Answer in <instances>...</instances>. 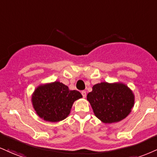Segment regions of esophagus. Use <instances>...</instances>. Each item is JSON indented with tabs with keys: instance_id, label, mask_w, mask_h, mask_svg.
Instances as JSON below:
<instances>
[{
	"instance_id": "esophagus-1",
	"label": "esophagus",
	"mask_w": 157,
	"mask_h": 157,
	"mask_svg": "<svg viewBox=\"0 0 157 157\" xmlns=\"http://www.w3.org/2000/svg\"><path fill=\"white\" fill-rule=\"evenodd\" d=\"M81 94H82V97H83V98L86 97V92L85 91V90H82V91L81 92Z\"/></svg>"
}]
</instances>
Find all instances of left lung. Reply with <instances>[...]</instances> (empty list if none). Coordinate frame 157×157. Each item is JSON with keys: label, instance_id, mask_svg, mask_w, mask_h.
<instances>
[{"label": "left lung", "instance_id": "left-lung-1", "mask_svg": "<svg viewBox=\"0 0 157 157\" xmlns=\"http://www.w3.org/2000/svg\"><path fill=\"white\" fill-rule=\"evenodd\" d=\"M87 99L95 116L103 123L120 121L132 111L135 97L126 85L104 82L94 85Z\"/></svg>", "mask_w": 157, "mask_h": 157}]
</instances>
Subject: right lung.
<instances>
[{"label": "right lung", "instance_id": "1", "mask_svg": "<svg viewBox=\"0 0 157 157\" xmlns=\"http://www.w3.org/2000/svg\"><path fill=\"white\" fill-rule=\"evenodd\" d=\"M82 97L79 91L69 90L68 86L56 81L38 87L32 97V103L40 118L58 122L69 116L74 101Z\"/></svg>", "mask_w": 157, "mask_h": 157}]
</instances>
